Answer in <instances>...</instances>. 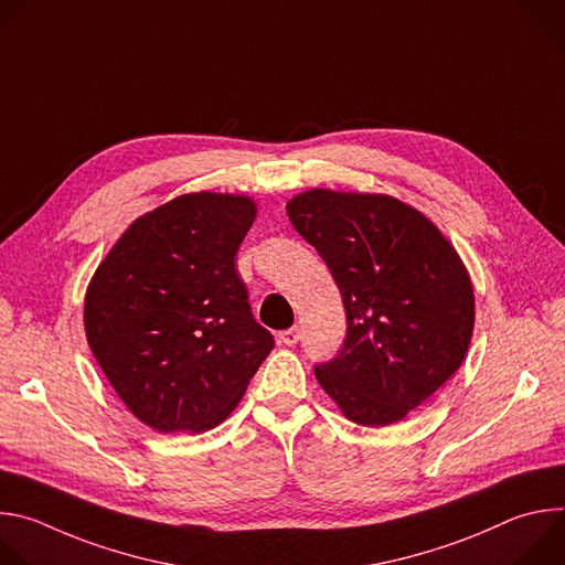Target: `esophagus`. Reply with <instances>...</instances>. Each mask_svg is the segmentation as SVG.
<instances>
[{"label": "esophagus", "mask_w": 565, "mask_h": 565, "mask_svg": "<svg viewBox=\"0 0 565 565\" xmlns=\"http://www.w3.org/2000/svg\"><path fill=\"white\" fill-rule=\"evenodd\" d=\"M299 338H301V333H299V329H297V327H292V329L281 331V333H279V340H281L286 347H295V344L299 342Z\"/></svg>", "instance_id": "34e87169"}]
</instances>
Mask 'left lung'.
<instances>
[{"instance_id":"left-lung-1","label":"left lung","mask_w":565,"mask_h":565,"mask_svg":"<svg viewBox=\"0 0 565 565\" xmlns=\"http://www.w3.org/2000/svg\"><path fill=\"white\" fill-rule=\"evenodd\" d=\"M327 262L347 310V340L315 377L362 427L407 418L462 364L473 288L449 238L388 194L312 188L286 203Z\"/></svg>"}]
</instances>
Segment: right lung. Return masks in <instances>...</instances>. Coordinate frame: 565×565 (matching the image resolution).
<instances>
[{"label":"right lung","mask_w":565,"mask_h":565,"mask_svg":"<svg viewBox=\"0 0 565 565\" xmlns=\"http://www.w3.org/2000/svg\"><path fill=\"white\" fill-rule=\"evenodd\" d=\"M255 218L246 194H181L138 216L87 286L89 349L160 434L221 425L275 347L234 268Z\"/></svg>","instance_id":"right-lung-1"}]
</instances>
